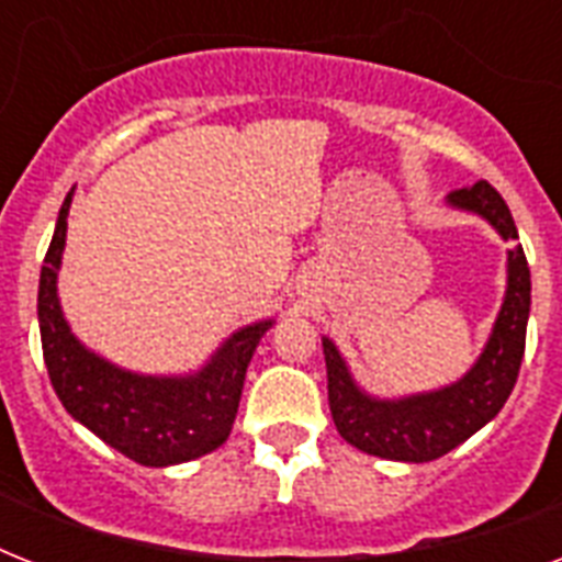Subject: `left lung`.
<instances>
[{
  "mask_svg": "<svg viewBox=\"0 0 562 562\" xmlns=\"http://www.w3.org/2000/svg\"><path fill=\"white\" fill-rule=\"evenodd\" d=\"M454 210L487 218L505 241H516L514 215L502 194L479 180L449 192ZM531 312V271L522 245L507 250V291L487 347L463 379L449 387L402 400H375L352 382L347 361L329 338H324L329 411L338 435L361 452L387 461L426 463L452 452L467 437L496 417L514 391L525 356V329Z\"/></svg>",
  "mask_w": 562,
  "mask_h": 562,
  "instance_id": "8db88e82",
  "label": "left lung"
}]
</instances>
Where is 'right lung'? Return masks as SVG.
<instances>
[{
  "instance_id": "add662e5",
  "label": "right lung",
  "mask_w": 562,
  "mask_h": 562,
  "mask_svg": "<svg viewBox=\"0 0 562 562\" xmlns=\"http://www.w3.org/2000/svg\"><path fill=\"white\" fill-rule=\"evenodd\" d=\"M69 203L72 192L57 215L37 291L40 341L57 400L92 435L143 467H171L218 449L236 419L256 344L273 321L229 335L192 375H139L99 359L75 338L57 300Z\"/></svg>"
}]
</instances>
